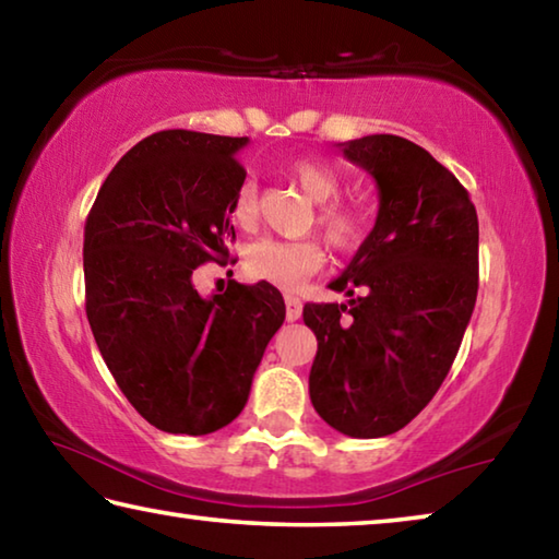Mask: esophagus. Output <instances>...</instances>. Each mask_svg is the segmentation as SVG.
Wrapping results in <instances>:
<instances>
[{
	"instance_id": "1",
	"label": "esophagus",
	"mask_w": 559,
	"mask_h": 559,
	"mask_svg": "<svg viewBox=\"0 0 559 559\" xmlns=\"http://www.w3.org/2000/svg\"><path fill=\"white\" fill-rule=\"evenodd\" d=\"M300 313H302L300 298L293 296V293H288V296H286V320H288V323H296Z\"/></svg>"
}]
</instances>
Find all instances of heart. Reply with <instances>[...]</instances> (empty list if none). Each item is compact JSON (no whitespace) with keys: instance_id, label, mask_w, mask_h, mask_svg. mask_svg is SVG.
Instances as JSON below:
<instances>
[{"instance_id":"1","label":"heart","mask_w":559,"mask_h":559,"mask_svg":"<svg viewBox=\"0 0 559 559\" xmlns=\"http://www.w3.org/2000/svg\"><path fill=\"white\" fill-rule=\"evenodd\" d=\"M286 173L296 179L302 192L320 204L318 224L328 234L335 249H355L365 239V214L357 206L330 202L340 189V177L325 163L313 157H296L286 163ZM259 214V185L253 177H243L231 200V216L239 226H251ZM249 269L257 278L273 286L296 290L310 273H316L325 261L323 243L316 239H259L249 249Z\"/></svg>"}]
</instances>
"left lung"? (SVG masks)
Masks as SVG:
<instances>
[{
	"label": "left lung",
	"instance_id": "left-lung-1",
	"mask_svg": "<svg viewBox=\"0 0 559 559\" xmlns=\"http://www.w3.org/2000/svg\"><path fill=\"white\" fill-rule=\"evenodd\" d=\"M380 197L372 231L330 288L306 302L318 337L310 402L330 427L380 439L406 427L447 380L478 293V216L463 185L400 135L337 143Z\"/></svg>",
	"mask_w": 559,
	"mask_h": 559
}]
</instances>
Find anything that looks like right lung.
I'll return each mask as SVG.
<instances>
[{
	"label": "right lung",
	"mask_w": 559,
	"mask_h": 559,
	"mask_svg": "<svg viewBox=\"0 0 559 559\" xmlns=\"http://www.w3.org/2000/svg\"><path fill=\"white\" fill-rule=\"evenodd\" d=\"M249 138L163 130L112 167L83 231L86 316L120 392L167 433L202 437L249 400L286 318L271 283L202 298L192 273L229 257L231 200Z\"/></svg>",
	"instance_id": "right-lung-1"
}]
</instances>
